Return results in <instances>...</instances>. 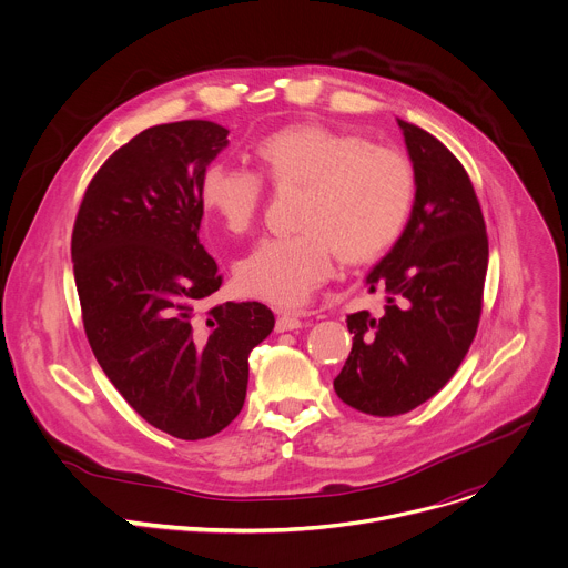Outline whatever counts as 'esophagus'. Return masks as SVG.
Returning <instances> with one entry per match:
<instances>
[{"label": "esophagus", "instance_id": "34e87169", "mask_svg": "<svg viewBox=\"0 0 568 568\" xmlns=\"http://www.w3.org/2000/svg\"><path fill=\"white\" fill-rule=\"evenodd\" d=\"M303 326V321L298 314L294 312H281L276 318V333H290V331H298Z\"/></svg>", "mask_w": 568, "mask_h": 568}]
</instances>
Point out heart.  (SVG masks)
Instances as JSON below:
<instances>
[{
	"label": "heart",
	"mask_w": 568,
	"mask_h": 568,
	"mask_svg": "<svg viewBox=\"0 0 568 568\" xmlns=\"http://www.w3.org/2000/svg\"><path fill=\"white\" fill-rule=\"evenodd\" d=\"M276 189L305 186L301 233L263 240L235 267L237 287L274 305H303L339 261L366 263L393 247L416 202V171L407 154L366 143L318 123L283 128L258 143ZM202 202L229 233H250L263 211V180L237 166L213 164Z\"/></svg>",
	"instance_id": "1"
}]
</instances>
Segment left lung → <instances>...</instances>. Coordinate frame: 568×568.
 I'll return each instance as SVG.
<instances>
[{"label": "left lung", "mask_w": 568, "mask_h": 568, "mask_svg": "<svg viewBox=\"0 0 568 568\" xmlns=\"http://www.w3.org/2000/svg\"><path fill=\"white\" fill-rule=\"evenodd\" d=\"M416 171L412 217L368 272L379 318L348 316L353 351L335 377L348 407L379 418L416 409L465 359L480 318L488 233L469 175L427 130L397 119Z\"/></svg>", "instance_id": "8db88e82"}]
</instances>
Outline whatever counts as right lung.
<instances>
[{"label":"right lung","mask_w":568,"mask_h":568,"mask_svg":"<svg viewBox=\"0 0 568 568\" xmlns=\"http://www.w3.org/2000/svg\"><path fill=\"white\" fill-rule=\"evenodd\" d=\"M226 134L211 121L143 130L99 169L71 233L94 357L145 423L182 440L209 438L240 414L250 353L274 331L258 301L197 318L222 285L197 233L202 180Z\"/></svg>","instance_id":"right-lung-1"}]
</instances>
